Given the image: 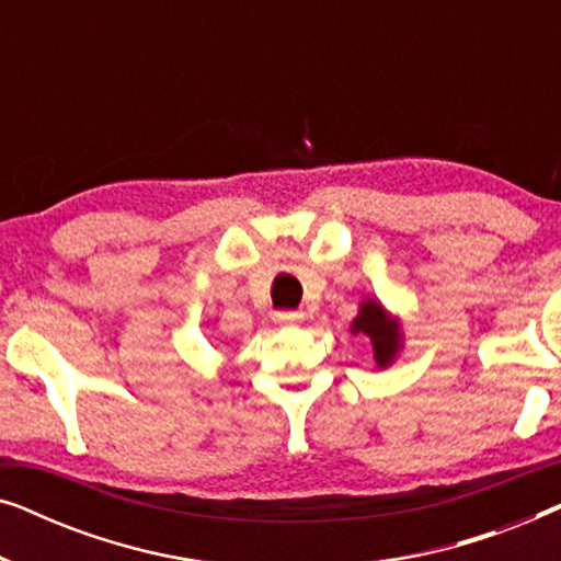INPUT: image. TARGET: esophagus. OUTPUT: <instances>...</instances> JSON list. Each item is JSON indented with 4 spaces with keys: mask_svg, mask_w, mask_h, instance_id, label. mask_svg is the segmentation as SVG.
Listing matches in <instances>:
<instances>
[{
    "mask_svg": "<svg viewBox=\"0 0 561 561\" xmlns=\"http://www.w3.org/2000/svg\"><path fill=\"white\" fill-rule=\"evenodd\" d=\"M275 324L280 327H294V324H301V321L306 319L304 311H275Z\"/></svg>",
    "mask_w": 561,
    "mask_h": 561,
    "instance_id": "34e87169",
    "label": "esophagus"
}]
</instances>
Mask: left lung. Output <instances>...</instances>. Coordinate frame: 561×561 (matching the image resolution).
<instances>
[{"mask_svg": "<svg viewBox=\"0 0 561 561\" xmlns=\"http://www.w3.org/2000/svg\"><path fill=\"white\" fill-rule=\"evenodd\" d=\"M352 334H365L373 344V359L378 370H386L396 363L403 350V327L401 319L393 317L378 298H363L357 317L350 324Z\"/></svg>", "mask_w": 561, "mask_h": 561, "instance_id": "1", "label": "left lung"}]
</instances>
